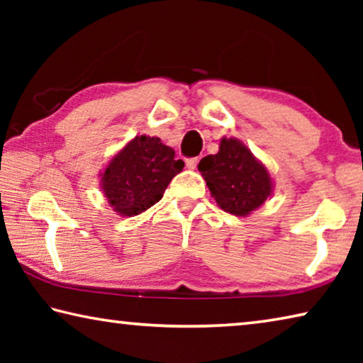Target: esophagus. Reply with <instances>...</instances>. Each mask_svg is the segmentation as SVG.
I'll return each instance as SVG.
<instances>
[{"label": "esophagus", "instance_id": "1", "mask_svg": "<svg viewBox=\"0 0 363 363\" xmlns=\"http://www.w3.org/2000/svg\"><path fill=\"white\" fill-rule=\"evenodd\" d=\"M186 164H187L189 169H195L196 164H199V158H187Z\"/></svg>", "mask_w": 363, "mask_h": 363}]
</instances>
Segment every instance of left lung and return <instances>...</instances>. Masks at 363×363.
<instances>
[{
  "mask_svg": "<svg viewBox=\"0 0 363 363\" xmlns=\"http://www.w3.org/2000/svg\"><path fill=\"white\" fill-rule=\"evenodd\" d=\"M199 171L218 206L235 216H248L272 195L267 168L235 138H223L216 155L200 160Z\"/></svg>",
  "mask_w": 363,
  "mask_h": 363,
  "instance_id": "1",
  "label": "left lung"
}]
</instances>
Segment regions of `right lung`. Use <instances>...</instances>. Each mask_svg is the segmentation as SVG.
<instances>
[{"label": "right lung", "instance_id": "add662e5", "mask_svg": "<svg viewBox=\"0 0 363 363\" xmlns=\"http://www.w3.org/2000/svg\"><path fill=\"white\" fill-rule=\"evenodd\" d=\"M182 160L158 138L136 136L110 160L101 173V187L108 205L123 218L138 216L153 206L171 179L181 173Z\"/></svg>", "mask_w": 363, "mask_h": 363}]
</instances>
